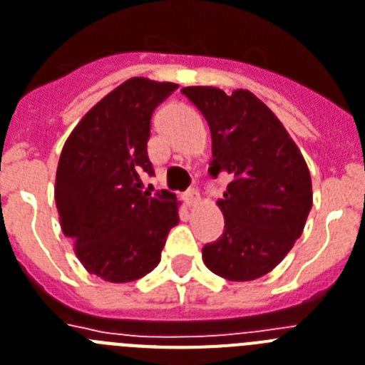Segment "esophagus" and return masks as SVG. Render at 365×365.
<instances>
[{
  "instance_id": "obj_1",
  "label": "esophagus",
  "mask_w": 365,
  "mask_h": 365,
  "mask_svg": "<svg viewBox=\"0 0 365 365\" xmlns=\"http://www.w3.org/2000/svg\"><path fill=\"white\" fill-rule=\"evenodd\" d=\"M183 198H185V202H187L189 207H195L200 202V192L197 191V189H189L185 195H183Z\"/></svg>"
}]
</instances>
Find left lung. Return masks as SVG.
<instances>
[{
    "label": "left lung",
    "mask_w": 365,
    "mask_h": 365,
    "mask_svg": "<svg viewBox=\"0 0 365 365\" xmlns=\"http://www.w3.org/2000/svg\"><path fill=\"white\" fill-rule=\"evenodd\" d=\"M182 93L210 124V173L234 178L217 200L225 234L202 249V259L225 280H256L286 258L304 230L314 202L308 165L278 116L247 88Z\"/></svg>",
    "instance_id": "1"
}]
</instances>
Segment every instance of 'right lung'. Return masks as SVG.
Returning <instances> with one entry per match:
<instances>
[{"label": "right lung", "instance_id": "add662e5", "mask_svg": "<svg viewBox=\"0 0 365 365\" xmlns=\"http://www.w3.org/2000/svg\"><path fill=\"white\" fill-rule=\"evenodd\" d=\"M178 85L131 78L91 107L73 128L55 174L63 234L87 272L113 284L146 277L180 222L182 202L168 191L143 192L152 113Z\"/></svg>", "mask_w": 365, "mask_h": 365}]
</instances>
